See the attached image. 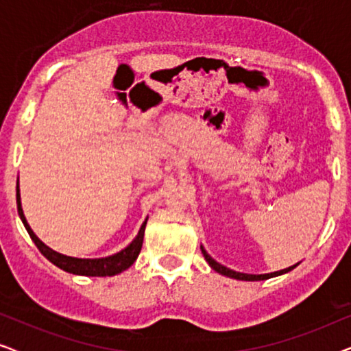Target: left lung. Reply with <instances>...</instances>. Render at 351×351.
Wrapping results in <instances>:
<instances>
[{"instance_id": "left-lung-1", "label": "left lung", "mask_w": 351, "mask_h": 351, "mask_svg": "<svg viewBox=\"0 0 351 351\" xmlns=\"http://www.w3.org/2000/svg\"><path fill=\"white\" fill-rule=\"evenodd\" d=\"M201 252H203V256L206 258V262L209 263L210 268L215 270L220 275L223 276H228V278H234V280H241V281H261V280H268V278H273V276H280L282 273H287L291 270H294V268L299 265V263H295V265H292L289 268H285V270H280V271H273V273H267V275H247V273H239V271H234V270H230V268L220 265L219 262H215L213 257L209 256L208 252L204 251V247L201 246Z\"/></svg>"}]
</instances>
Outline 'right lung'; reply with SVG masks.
<instances>
[{
	"label": "right lung",
	"instance_id": "obj_1",
	"mask_svg": "<svg viewBox=\"0 0 351 351\" xmlns=\"http://www.w3.org/2000/svg\"><path fill=\"white\" fill-rule=\"evenodd\" d=\"M19 191L21 190H19V180H17V210L23 225H25L28 234H30L33 243L36 244V247L40 249L43 256H45L49 262L54 263L56 267L62 268L64 271L73 273V275H83V276H113L124 270H128V268L136 262L138 254H141L147 219L145 222L142 223V227L138 230L137 237L134 238V241L129 244L128 247H124L123 251L113 254V256L102 257V258H76V257H69V256H64V254L52 251L51 247H47L46 244L43 243L35 233H33L30 225H28L25 215H23L22 204H21V193H19Z\"/></svg>",
	"mask_w": 351,
	"mask_h": 351
}]
</instances>
